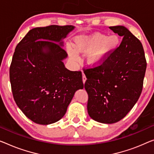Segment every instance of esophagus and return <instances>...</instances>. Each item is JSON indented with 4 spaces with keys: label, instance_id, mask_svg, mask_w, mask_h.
I'll use <instances>...</instances> for the list:
<instances>
[{
    "label": "esophagus",
    "instance_id": "34e87169",
    "mask_svg": "<svg viewBox=\"0 0 154 154\" xmlns=\"http://www.w3.org/2000/svg\"><path fill=\"white\" fill-rule=\"evenodd\" d=\"M82 80H83V83L84 84L85 82H86V76H85L84 72H82Z\"/></svg>",
    "mask_w": 154,
    "mask_h": 154
}]
</instances>
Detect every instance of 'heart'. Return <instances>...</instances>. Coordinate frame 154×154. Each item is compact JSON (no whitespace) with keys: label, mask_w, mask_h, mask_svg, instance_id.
<instances>
[{"label":"heart","mask_w":154,"mask_h":154,"mask_svg":"<svg viewBox=\"0 0 154 154\" xmlns=\"http://www.w3.org/2000/svg\"><path fill=\"white\" fill-rule=\"evenodd\" d=\"M120 38L117 35L108 36L96 32L90 35H82L75 38V47L77 52H87L88 62L93 66L102 63L108 57L118 48ZM76 50L71 47L68 48V52L72 60H77Z\"/></svg>","instance_id":"obj_1"}]
</instances>
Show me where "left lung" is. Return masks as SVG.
<instances>
[{
    "label": "left lung",
    "instance_id": "left-lung-1",
    "mask_svg": "<svg viewBox=\"0 0 154 154\" xmlns=\"http://www.w3.org/2000/svg\"><path fill=\"white\" fill-rule=\"evenodd\" d=\"M123 36L102 64L84 70V88L88 93L87 109L93 120L113 124L125 118L142 93L146 61L139 39L122 26L109 27Z\"/></svg>",
    "mask_w": 154,
    "mask_h": 154
}]
</instances>
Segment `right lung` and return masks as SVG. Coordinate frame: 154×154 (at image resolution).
Returning <instances> with one entry per match:
<instances>
[{
	"instance_id": "obj_1",
	"label": "right lung",
	"mask_w": 154,
	"mask_h": 154,
	"mask_svg": "<svg viewBox=\"0 0 154 154\" xmlns=\"http://www.w3.org/2000/svg\"><path fill=\"white\" fill-rule=\"evenodd\" d=\"M72 26H50L29 30L18 43L10 68L14 99L27 118L47 125L61 120L75 93L84 88L81 71L63 62L68 54L63 39Z\"/></svg>"
}]
</instances>
